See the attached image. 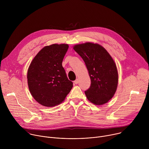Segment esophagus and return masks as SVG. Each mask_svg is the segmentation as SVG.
Masks as SVG:
<instances>
[{
	"instance_id": "obj_1",
	"label": "esophagus",
	"mask_w": 149,
	"mask_h": 149,
	"mask_svg": "<svg viewBox=\"0 0 149 149\" xmlns=\"http://www.w3.org/2000/svg\"><path fill=\"white\" fill-rule=\"evenodd\" d=\"M74 84H77L78 83V79H76L74 81Z\"/></svg>"
}]
</instances>
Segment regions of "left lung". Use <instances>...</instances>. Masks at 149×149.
<instances>
[{
	"label": "left lung",
	"mask_w": 149,
	"mask_h": 149,
	"mask_svg": "<svg viewBox=\"0 0 149 149\" xmlns=\"http://www.w3.org/2000/svg\"><path fill=\"white\" fill-rule=\"evenodd\" d=\"M74 49L84 60L91 79V86L85 91L87 99L95 105L107 102L114 96L118 84L116 63L101 45L87 42Z\"/></svg>",
	"instance_id": "8db88e82"
}]
</instances>
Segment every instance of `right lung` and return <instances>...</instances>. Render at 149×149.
<instances>
[{"label":"right lung","mask_w":149,"mask_h":149,"mask_svg":"<svg viewBox=\"0 0 149 149\" xmlns=\"http://www.w3.org/2000/svg\"><path fill=\"white\" fill-rule=\"evenodd\" d=\"M69 46L52 44L42 48L28 68L30 93L42 105L51 107L61 104L72 88L62 63Z\"/></svg>","instance_id":"obj_1"}]
</instances>
